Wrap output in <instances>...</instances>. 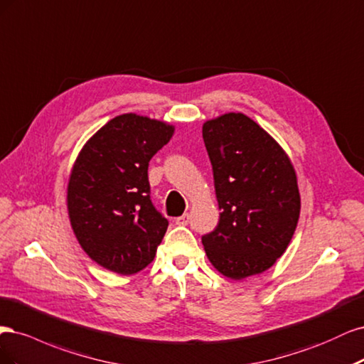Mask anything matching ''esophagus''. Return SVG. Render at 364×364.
<instances>
[{
    "instance_id": "34e87169",
    "label": "esophagus",
    "mask_w": 364,
    "mask_h": 364,
    "mask_svg": "<svg viewBox=\"0 0 364 364\" xmlns=\"http://www.w3.org/2000/svg\"><path fill=\"white\" fill-rule=\"evenodd\" d=\"M189 219H191V215L184 213L183 216L175 219V224H177V225H187V224H189Z\"/></svg>"
}]
</instances>
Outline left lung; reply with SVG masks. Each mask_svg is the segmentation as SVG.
Wrapping results in <instances>:
<instances>
[{
	"instance_id": "1",
	"label": "left lung",
	"mask_w": 364,
	"mask_h": 364,
	"mask_svg": "<svg viewBox=\"0 0 364 364\" xmlns=\"http://www.w3.org/2000/svg\"><path fill=\"white\" fill-rule=\"evenodd\" d=\"M213 166L219 224L203 236L205 254L232 279L267 271L296 230L301 196L296 172L277 140L243 113L203 125Z\"/></svg>"
}]
</instances>
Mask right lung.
<instances>
[{
	"mask_svg": "<svg viewBox=\"0 0 364 364\" xmlns=\"http://www.w3.org/2000/svg\"><path fill=\"white\" fill-rule=\"evenodd\" d=\"M175 128L136 113L110 119L81 148L68 183L75 237L93 262L133 275L156 257L168 219L151 203L148 165Z\"/></svg>",
	"mask_w": 364,
	"mask_h": 364,
	"instance_id": "obj_1",
	"label": "right lung"
}]
</instances>
